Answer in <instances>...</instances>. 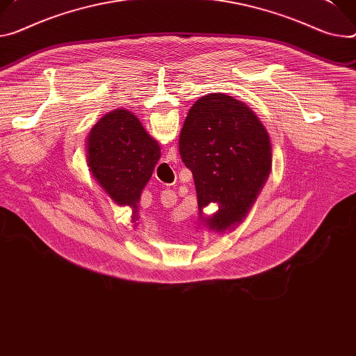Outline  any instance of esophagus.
Listing matches in <instances>:
<instances>
[{
    "instance_id": "esophagus-1",
    "label": "esophagus",
    "mask_w": 356,
    "mask_h": 356,
    "mask_svg": "<svg viewBox=\"0 0 356 356\" xmlns=\"http://www.w3.org/2000/svg\"><path fill=\"white\" fill-rule=\"evenodd\" d=\"M176 199H177V196L173 190H165L163 193H161V200L168 203L169 206H173L176 203Z\"/></svg>"
}]
</instances>
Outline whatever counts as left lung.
Returning <instances> with one entry per match:
<instances>
[{
    "instance_id": "obj_1",
    "label": "left lung",
    "mask_w": 356,
    "mask_h": 356,
    "mask_svg": "<svg viewBox=\"0 0 356 356\" xmlns=\"http://www.w3.org/2000/svg\"><path fill=\"white\" fill-rule=\"evenodd\" d=\"M179 149L195 177L199 209L220 206L207 220L210 229L240 222L271 170V143L260 119L232 96H203L187 113Z\"/></svg>"
}]
</instances>
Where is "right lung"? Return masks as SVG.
<instances>
[{"label":"right lung","mask_w":356,"mask_h":356,"mask_svg":"<svg viewBox=\"0 0 356 356\" xmlns=\"http://www.w3.org/2000/svg\"><path fill=\"white\" fill-rule=\"evenodd\" d=\"M159 159L157 142L134 113L123 109L105 115L88 136L92 175L116 203L132 206L134 213Z\"/></svg>","instance_id":"add662e5"}]
</instances>
